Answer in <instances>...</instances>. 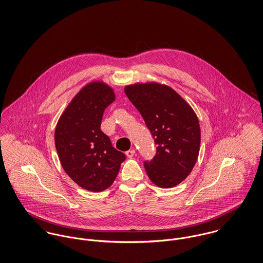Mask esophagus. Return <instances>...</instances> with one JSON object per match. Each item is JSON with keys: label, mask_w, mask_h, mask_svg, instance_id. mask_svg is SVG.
<instances>
[{"label": "esophagus", "mask_w": 263, "mask_h": 263, "mask_svg": "<svg viewBox=\"0 0 263 263\" xmlns=\"http://www.w3.org/2000/svg\"><path fill=\"white\" fill-rule=\"evenodd\" d=\"M134 155H135V151H134V149H130V151L126 152V156H127L128 158H132Z\"/></svg>", "instance_id": "34e87169"}]
</instances>
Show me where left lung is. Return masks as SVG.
Here are the masks:
<instances>
[{
	"mask_svg": "<svg viewBox=\"0 0 263 263\" xmlns=\"http://www.w3.org/2000/svg\"><path fill=\"white\" fill-rule=\"evenodd\" d=\"M125 93L141 114L156 144V156L144 161L157 186L172 188L191 173L199 154L197 116L175 90L158 83L126 86Z\"/></svg>",
	"mask_w": 263,
	"mask_h": 263,
	"instance_id": "1",
	"label": "left lung"
}]
</instances>
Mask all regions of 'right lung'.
Instances as JSON below:
<instances>
[{
	"label": "right lung",
	"instance_id": "1",
	"mask_svg": "<svg viewBox=\"0 0 263 263\" xmlns=\"http://www.w3.org/2000/svg\"><path fill=\"white\" fill-rule=\"evenodd\" d=\"M114 101L106 84L89 83L72 100L55 127V149L63 168L88 191L109 187L126 158L101 129L104 111Z\"/></svg>",
	"mask_w": 263,
	"mask_h": 263
}]
</instances>
